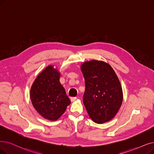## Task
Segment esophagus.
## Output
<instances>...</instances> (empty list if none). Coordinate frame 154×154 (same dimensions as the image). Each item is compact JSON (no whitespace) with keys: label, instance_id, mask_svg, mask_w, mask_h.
<instances>
[{"label":"esophagus","instance_id":"obj_1","mask_svg":"<svg viewBox=\"0 0 154 154\" xmlns=\"http://www.w3.org/2000/svg\"><path fill=\"white\" fill-rule=\"evenodd\" d=\"M77 99V97H70V100H71L72 102L75 101Z\"/></svg>","mask_w":154,"mask_h":154}]
</instances>
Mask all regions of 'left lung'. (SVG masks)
I'll return each instance as SVG.
<instances>
[{
    "label": "left lung",
    "instance_id": "left-lung-1",
    "mask_svg": "<svg viewBox=\"0 0 154 154\" xmlns=\"http://www.w3.org/2000/svg\"><path fill=\"white\" fill-rule=\"evenodd\" d=\"M85 90L83 103L90 118L101 124L115 116L122 106L123 91L111 66L103 61L91 60L81 66Z\"/></svg>",
    "mask_w": 154,
    "mask_h": 154
}]
</instances>
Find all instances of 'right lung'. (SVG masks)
I'll return each instance as SVG.
<instances>
[{
    "instance_id": "add662e5",
    "label": "right lung",
    "mask_w": 154,
    "mask_h": 154,
    "mask_svg": "<svg viewBox=\"0 0 154 154\" xmlns=\"http://www.w3.org/2000/svg\"><path fill=\"white\" fill-rule=\"evenodd\" d=\"M60 76L57 70L50 65L39 73L30 91L35 109L44 118L51 121L57 120L71 103L59 81Z\"/></svg>"
}]
</instances>
